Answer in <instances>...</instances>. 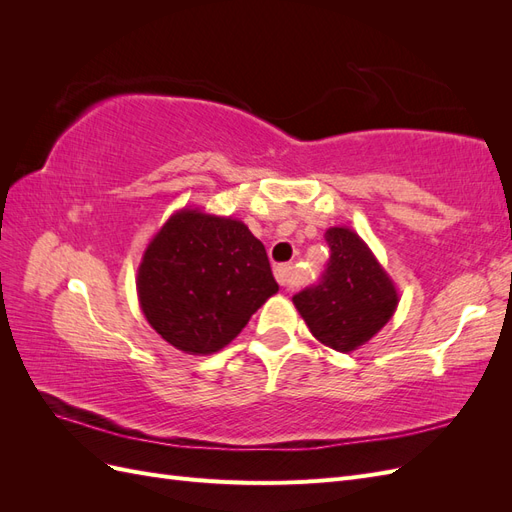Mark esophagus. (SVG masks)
<instances>
[{
  "mask_svg": "<svg viewBox=\"0 0 512 512\" xmlns=\"http://www.w3.org/2000/svg\"><path fill=\"white\" fill-rule=\"evenodd\" d=\"M275 280L282 288L290 290L294 286V267H290V265L275 267Z\"/></svg>",
  "mask_w": 512,
  "mask_h": 512,
  "instance_id": "obj_1",
  "label": "esophagus"
}]
</instances>
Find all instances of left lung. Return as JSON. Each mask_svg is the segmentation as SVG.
Returning a JSON list of instances; mask_svg holds the SVG:
<instances>
[{
  "label": "left lung",
  "instance_id": "left-lung-1",
  "mask_svg": "<svg viewBox=\"0 0 512 512\" xmlns=\"http://www.w3.org/2000/svg\"><path fill=\"white\" fill-rule=\"evenodd\" d=\"M324 239L331 256L320 284L294 294L292 303L320 344L352 352L393 318L399 292L354 230L333 226Z\"/></svg>",
  "mask_w": 512,
  "mask_h": 512
}]
</instances>
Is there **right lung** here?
Segmentation results:
<instances>
[{
  "label": "right lung",
  "mask_w": 512,
  "mask_h": 512,
  "mask_svg": "<svg viewBox=\"0 0 512 512\" xmlns=\"http://www.w3.org/2000/svg\"><path fill=\"white\" fill-rule=\"evenodd\" d=\"M280 290L267 250L241 220L183 207L153 235L136 275L143 314L185 354H213Z\"/></svg>",
  "instance_id": "right-lung-1"
}]
</instances>
